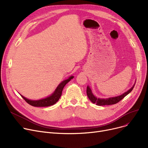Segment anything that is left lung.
<instances>
[{"mask_svg":"<svg viewBox=\"0 0 148 148\" xmlns=\"http://www.w3.org/2000/svg\"><path fill=\"white\" fill-rule=\"evenodd\" d=\"M134 85L130 89H129L128 91L125 92V93L121 95L118 96V97H112V98H106V99H104V98H97L96 97H95L94 95V94H92V92L90 89V88H89V86H87V89H86V94L87 95L89 98V99L90 100V101L93 103L96 104L98 106H106V105H112V104H114L118 103V102H119L121 100H122L124 97L125 96H127L129 93H130L132 90L133 89Z\"/></svg>","mask_w":148,"mask_h":148,"instance_id":"left-lung-1","label":"left lung"}]
</instances>
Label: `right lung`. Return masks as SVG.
Instances as JSON below:
<instances>
[{"label": "right lung", "mask_w": 148, "mask_h": 148, "mask_svg": "<svg viewBox=\"0 0 148 148\" xmlns=\"http://www.w3.org/2000/svg\"><path fill=\"white\" fill-rule=\"evenodd\" d=\"M74 78V76L69 77V78L65 80H64L61 82L56 89L53 94L45 98L40 99V100H30L21 95V97L24 99L30 105L34 106V107H48L52 106L54 104H56L58 101L59 99L60 96L62 95V90H63L64 86L72 79Z\"/></svg>", "instance_id": "right-lung-1"}]
</instances>
